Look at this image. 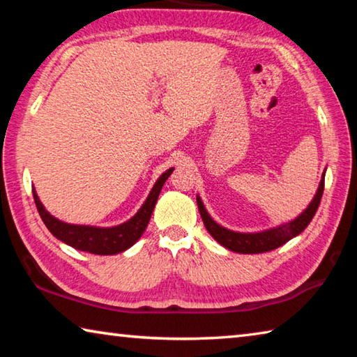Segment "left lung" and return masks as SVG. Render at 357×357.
<instances>
[{"instance_id":"obj_1","label":"left lung","mask_w":357,"mask_h":357,"mask_svg":"<svg viewBox=\"0 0 357 357\" xmlns=\"http://www.w3.org/2000/svg\"><path fill=\"white\" fill-rule=\"evenodd\" d=\"M324 173L321 176V181H319L315 197L312 198L309 206L302 211L296 219L289 220L287 223H280V225L273 227V228L261 229V231H252V233L233 231V229H228L225 227L219 225V223L209 215V213L202 202V198L198 195H197V204H198V209H200L204 227H206L211 236H213L220 245L236 253H264V252L274 250L277 247L288 243L289 239L298 236V234L304 231L307 225H309L319 206V202H321L323 190H324Z\"/></svg>"}]
</instances>
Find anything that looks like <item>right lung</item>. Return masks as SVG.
I'll use <instances>...</instances> for the list:
<instances>
[{"label":"right lung","instance_id":"add662e5","mask_svg":"<svg viewBox=\"0 0 357 357\" xmlns=\"http://www.w3.org/2000/svg\"><path fill=\"white\" fill-rule=\"evenodd\" d=\"M174 168H168L155 181V184L151 189L149 195L142 208L137 211L135 215H132L129 220L114 227H93V225H75V223H68L56 219L45 209L44 204L40 203L38 193L33 189V197L36 208L39 211V215L45 227L50 229V233L56 239L63 241L77 250L94 253V255H116L119 252L130 249L146 229L151 214H153L154 206L159 198V193L164 187L165 181L173 173Z\"/></svg>","mask_w":357,"mask_h":357}]
</instances>
